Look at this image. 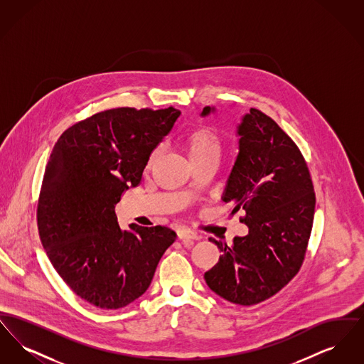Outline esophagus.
I'll return each mask as SVG.
<instances>
[{
  "label": "esophagus",
  "mask_w": 364,
  "mask_h": 364,
  "mask_svg": "<svg viewBox=\"0 0 364 364\" xmlns=\"http://www.w3.org/2000/svg\"><path fill=\"white\" fill-rule=\"evenodd\" d=\"M177 236L180 240H198L200 237L195 230H191L188 228H178Z\"/></svg>",
  "instance_id": "1"
}]
</instances>
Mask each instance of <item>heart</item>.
Masks as SVG:
<instances>
[{"label": "heart", "mask_w": 364, "mask_h": 364, "mask_svg": "<svg viewBox=\"0 0 364 364\" xmlns=\"http://www.w3.org/2000/svg\"><path fill=\"white\" fill-rule=\"evenodd\" d=\"M184 146L190 154L191 159L196 164L208 158H218L223 150V140L215 129L211 127H198L190 131L184 138ZM161 154V147L153 150L149 158V165H151Z\"/></svg>", "instance_id": "1"}]
</instances>
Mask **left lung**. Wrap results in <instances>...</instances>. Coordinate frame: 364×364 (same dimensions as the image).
<instances>
[{
    "label": "left lung",
    "mask_w": 364,
    "mask_h": 364,
    "mask_svg": "<svg viewBox=\"0 0 364 364\" xmlns=\"http://www.w3.org/2000/svg\"><path fill=\"white\" fill-rule=\"evenodd\" d=\"M211 109L202 112L206 116ZM237 134L239 154L228 178L224 202L240 208L248 235L223 252L205 273L208 288L228 301L254 306L279 292L299 273L311 235L315 192L299 147L272 117L252 107Z\"/></svg>",
    "instance_id": "8db88e82"
}]
</instances>
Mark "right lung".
I'll return each mask as SVG.
<instances>
[{
    "instance_id": "right-lung-1",
    "label": "right lung",
    "mask_w": 364,
    "mask_h": 364,
    "mask_svg": "<svg viewBox=\"0 0 364 364\" xmlns=\"http://www.w3.org/2000/svg\"><path fill=\"white\" fill-rule=\"evenodd\" d=\"M180 116L166 109L116 107L73 124L54 144L38 199L39 237L70 289L102 310L147 291L176 233L117 224L116 205L138 187L150 154Z\"/></svg>"
}]
</instances>
